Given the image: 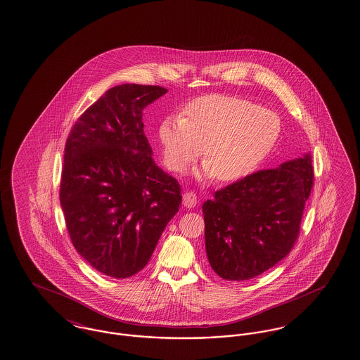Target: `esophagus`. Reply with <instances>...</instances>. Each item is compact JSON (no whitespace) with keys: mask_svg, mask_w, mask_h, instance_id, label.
Wrapping results in <instances>:
<instances>
[{"mask_svg":"<svg viewBox=\"0 0 360 360\" xmlns=\"http://www.w3.org/2000/svg\"><path fill=\"white\" fill-rule=\"evenodd\" d=\"M197 195L193 192H186L183 195V205L185 207H188V209H192V207H195L197 205Z\"/></svg>","mask_w":360,"mask_h":360,"instance_id":"34e87169","label":"esophagus"}]
</instances>
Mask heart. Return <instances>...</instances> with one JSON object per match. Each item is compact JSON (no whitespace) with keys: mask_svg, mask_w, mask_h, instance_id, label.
I'll return each mask as SVG.
<instances>
[{"mask_svg":"<svg viewBox=\"0 0 360 360\" xmlns=\"http://www.w3.org/2000/svg\"><path fill=\"white\" fill-rule=\"evenodd\" d=\"M280 134L278 115L250 101L209 94L188 103L181 117H167L159 127L165 163L183 172L202 154L204 176L236 181L271 151Z\"/></svg>","mask_w":360,"mask_h":360,"instance_id":"heart-1","label":"heart"}]
</instances>
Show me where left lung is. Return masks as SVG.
Here are the masks:
<instances>
[{
  "label": "left lung",
  "instance_id": "1",
  "mask_svg": "<svg viewBox=\"0 0 360 360\" xmlns=\"http://www.w3.org/2000/svg\"><path fill=\"white\" fill-rule=\"evenodd\" d=\"M310 155L218 189L202 205L207 260L219 278H254L295 247L313 188Z\"/></svg>",
  "mask_w": 360,
  "mask_h": 360
}]
</instances>
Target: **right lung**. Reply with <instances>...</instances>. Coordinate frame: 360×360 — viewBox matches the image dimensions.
Here are the masks:
<instances>
[{"label":"right lung","mask_w":360,"mask_h":360,"mask_svg":"<svg viewBox=\"0 0 360 360\" xmlns=\"http://www.w3.org/2000/svg\"><path fill=\"white\" fill-rule=\"evenodd\" d=\"M167 93L122 84L73 124L64 148L60 205L73 246L94 269L127 278L142 271L181 205V188L153 159L143 109Z\"/></svg>","instance_id":"1"}]
</instances>
